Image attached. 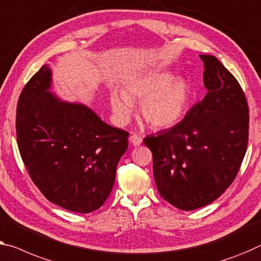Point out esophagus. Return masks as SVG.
<instances>
[{"label":"esophagus","mask_w":261,"mask_h":261,"mask_svg":"<svg viewBox=\"0 0 261 261\" xmlns=\"http://www.w3.org/2000/svg\"><path fill=\"white\" fill-rule=\"evenodd\" d=\"M129 142L134 146H138V145H141V144H142V138L137 135H131L129 137Z\"/></svg>","instance_id":"obj_1"}]
</instances>
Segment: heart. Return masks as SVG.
Listing matches in <instances>:
<instances>
[{"mask_svg": "<svg viewBox=\"0 0 261 261\" xmlns=\"http://www.w3.org/2000/svg\"><path fill=\"white\" fill-rule=\"evenodd\" d=\"M173 79L170 72L155 71L139 75L120 89L112 90L109 103L115 120L120 125L127 123L132 104L141 102L143 119L155 129H168L179 122L188 107L190 87L181 79Z\"/></svg>", "mask_w": 261, "mask_h": 261, "instance_id": "heart-1", "label": "heart"}]
</instances>
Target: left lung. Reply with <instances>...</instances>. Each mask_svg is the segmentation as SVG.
<instances>
[{
  "instance_id": "8db88e82",
  "label": "left lung",
  "mask_w": 261,
  "mask_h": 261,
  "mask_svg": "<svg viewBox=\"0 0 261 261\" xmlns=\"http://www.w3.org/2000/svg\"><path fill=\"white\" fill-rule=\"evenodd\" d=\"M204 62V99L168 130L144 138L153 157L158 192L192 211L225 192L238 173L248 141V107L238 81L212 55Z\"/></svg>"
}]
</instances>
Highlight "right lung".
Masks as SVG:
<instances>
[{
    "mask_svg": "<svg viewBox=\"0 0 261 261\" xmlns=\"http://www.w3.org/2000/svg\"><path fill=\"white\" fill-rule=\"evenodd\" d=\"M51 87L53 71L45 64L19 95V153L46 199L68 211L90 213L111 193L129 134L103 122L85 104L61 99Z\"/></svg>",
    "mask_w": 261,
    "mask_h": 261,
    "instance_id": "obj_1",
    "label": "right lung"
}]
</instances>
